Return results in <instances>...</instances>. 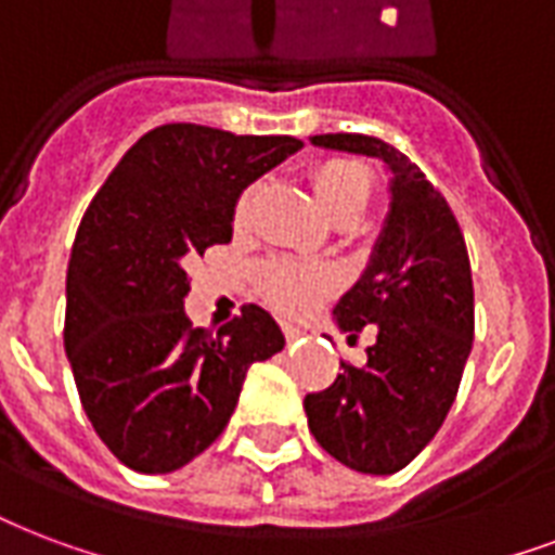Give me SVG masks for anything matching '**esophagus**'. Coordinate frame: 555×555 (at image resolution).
Instances as JSON below:
<instances>
[{
  "label": "esophagus",
  "instance_id": "esophagus-1",
  "mask_svg": "<svg viewBox=\"0 0 555 555\" xmlns=\"http://www.w3.org/2000/svg\"><path fill=\"white\" fill-rule=\"evenodd\" d=\"M282 334H285V340H287V344H296V340H299V337H302V328H299V325L285 323V325H282Z\"/></svg>",
  "mask_w": 555,
  "mask_h": 555
}]
</instances>
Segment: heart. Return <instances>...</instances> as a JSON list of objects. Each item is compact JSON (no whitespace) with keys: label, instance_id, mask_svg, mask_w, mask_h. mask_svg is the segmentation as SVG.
Wrapping results in <instances>:
<instances>
[{"label":"heart","instance_id":"heart-1","mask_svg":"<svg viewBox=\"0 0 555 555\" xmlns=\"http://www.w3.org/2000/svg\"><path fill=\"white\" fill-rule=\"evenodd\" d=\"M311 185L317 201L337 221H354L375 194V175L370 165L352 156H328L311 168ZM259 197V185H247L235 201L232 223L244 230L253 218V206ZM340 273L314 259H296V256H273L261 261L259 294L273 311L285 317H308L323 306L328 296L337 294Z\"/></svg>","mask_w":555,"mask_h":555}]
</instances>
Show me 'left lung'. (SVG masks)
Returning <instances> with one entry per match:
<instances>
[{
	"label": "left lung",
	"mask_w": 555,
	"mask_h": 555,
	"mask_svg": "<svg viewBox=\"0 0 555 555\" xmlns=\"http://www.w3.org/2000/svg\"><path fill=\"white\" fill-rule=\"evenodd\" d=\"M314 145L378 156L392 171V209L372 264L337 302L358 340L375 328L366 363L340 361L334 384L308 392L314 439L363 475L413 463L442 428L475 344V285L460 223L422 168L378 137L320 133Z\"/></svg>",
	"instance_id": "8db88e82"
}]
</instances>
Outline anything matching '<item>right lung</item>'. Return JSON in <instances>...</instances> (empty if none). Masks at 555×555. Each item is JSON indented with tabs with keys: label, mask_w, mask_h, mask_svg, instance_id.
<instances>
[{
	"label": "right lung",
	"mask_w": 555,
	"mask_h": 555,
	"mask_svg": "<svg viewBox=\"0 0 555 555\" xmlns=\"http://www.w3.org/2000/svg\"><path fill=\"white\" fill-rule=\"evenodd\" d=\"M299 145L154 127L83 211L63 346L92 428L127 468L168 475L192 463L227 428L249 366L282 352L285 337L259 306H241L218 332L194 328L185 264L232 238L238 194Z\"/></svg>",
	"instance_id": "1"
}]
</instances>
